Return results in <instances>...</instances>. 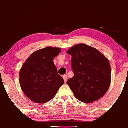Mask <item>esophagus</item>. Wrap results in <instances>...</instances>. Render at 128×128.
<instances>
[{
    "mask_svg": "<svg viewBox=\"0 0 128 128\" xmlns=\"http://www.w3.org/2000/svg\"><path fill=\"white\" fill-rule=\"evenodd\" d=\"M63 78H64V82L66 83V82H67V81H68V76H66V75H64V76H63Z\"/></svg>",
    "mask_w": 128,
    "mask_h": 128,
    "instance_id": "1",
    "label": "esophagus"
}]
</instances>
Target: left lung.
<instances>
[{
    "mask_svg": "<svg viewBox=\"0 0 128 128\" xmlns=\"http://www.w3.org/2000/svg\"><path fill=\"white\" fill-rule=\"evenodd\" d=\"M71 55L74 76L67 83L75 97L84 103L99 100L107 92L111 81L108 59L97 49L79 44L67 51Z\"/></svg>",
    "mask_w": 128,
    "mask_h": 128,
    "instance_id": "1",
    "label": "left lung"
}]
</instances>
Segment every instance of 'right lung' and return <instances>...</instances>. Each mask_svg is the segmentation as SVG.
<instances>
[{"label": "right lung", "mask_w": 128, "mask_h": 128, "mask_svg": "<svg viewBox=\"0 0 128 128\" xmlns=\"http://www.w3.org/2000/svg\"><path fill=\"white\" fill-rule=\"evenodd\" d=\"M61 48L48 46L33 52L22 64L19 74L21 88L26 97L38 104L54 98L64 84L53 60Z\"/></svg>", "instance_id": "right-lung-1"}]
</instances>
